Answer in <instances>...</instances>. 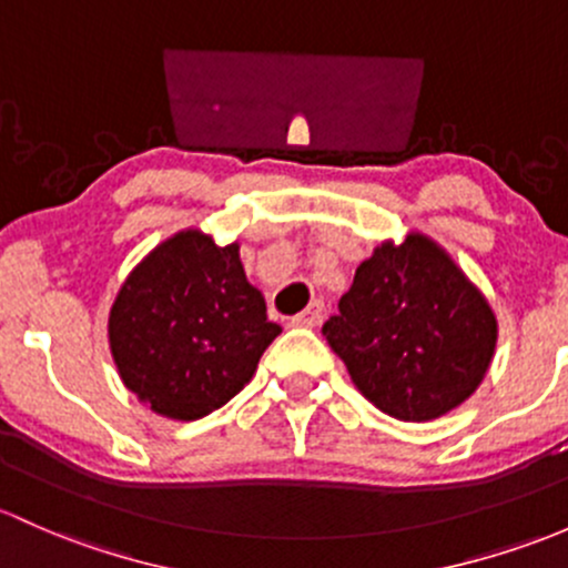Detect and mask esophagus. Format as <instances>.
<instances>
[{
	"label": "esophagus",
	"mask_w": 568,
	"mask_h": 568,
	"mask_svg": "<svg viewBox=\"0 0 568 568\" xmlns=\"http://www.w3.org/2000/svg\"><path fill=\"white\" fill-rule=\"evenodd\" d=\"M322 316H325V303L311 301L308 306L301 311V314L292 316V325H295V327H316L322 322Z\"/></svg>",
	"instance_id": "esophagus-1"
}]
</instances>
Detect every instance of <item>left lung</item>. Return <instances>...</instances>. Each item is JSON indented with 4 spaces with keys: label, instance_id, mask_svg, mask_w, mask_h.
<instances>
[{
    "label": "left lung",
    "instance_id": "1",
    "mask_svg": "<svg viewBox=\"0 0 568 568\" xmlns=\"http://www.w3.org/2000/svg\"><path fill=\"white\" fill-rule=\"evenodd\" d=\"M322 333L359 393L408 423L460 406L496 349V316L485 297L423 235L376 248Z\"/></svg>",
    "mask_w": 568,
    "mask_h": 568
}]
</instances>
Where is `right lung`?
Masks as SVG:
<instances>
[{"label": "right lung", "mask_w": 568, "mask_h": 568, "mask_svg": "<svg viewBox=\"0 0 568 568\" xmlns=\"http://www.w3.org/2000/svg\"><path fill=\"white\" fill-rule=\"evenodd\" d=\"M278 333L235 243L216 246L197 230L140 262L108 322L121 379L173 419H200L235 398Z\"/></svg>", "instance_id": "right-lung-1"}]
</instances>
